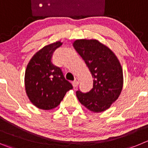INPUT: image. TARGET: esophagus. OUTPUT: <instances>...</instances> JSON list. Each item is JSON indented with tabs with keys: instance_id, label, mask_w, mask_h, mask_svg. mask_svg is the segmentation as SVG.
I'll use <instances>...</instances> for the list:
<instances>
[{
	"instance_id": "esophagus-1",
	"label": "esophagus",
	"mask_w": 148,
	"mask_h": 148,
	"mask_svg": "<svg viewBox=\"0 0 148 148\" xmlns=\"http://www.w3.org/2000/svg\"><path fill=\"white\" fill-rule=\"evenodd\" d=\"M72 84H73V86H74V87H77V85H78V84H79V78H78V77H76L75 79L73 81Z\"/></svg>"
}]
</instances>
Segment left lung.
Masks as SVG:
<instances>
[{"instance_id": "left-lung-1", "label": "left lung", "mask_w": 148, "mask_h": 148, "mask_svg": "<svg viewBox=\"0 0 148 148\" xmlns=\"http://www.w3.org/2000/svg\"><path fill=\"white\" fill-rule=\"evenodd\" d=\"M74 47L85 60L93 78V88L83 93L77 91L82 105L93 112H101L119 97L123 77L121 65L114 52L96 39H79Z\"/></svg>"}]
</instances>
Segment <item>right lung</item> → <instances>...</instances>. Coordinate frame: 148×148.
<instances>
[{
    "label": "right lung",
    "instance_id": "1",
    "mask_svg": "<svg viewBox=\"0 0 148 148\" xmlns=\"http://www.w3.org/2000/svg\"><path fill=\"white\" fill-rule=\"evenodd\" d=\"M61 45L60 41H57L44 47L33 56L26 68V93L31 103L41 110L57 107L66 92L73 88L61 69L52 62L53 52Z\"/></svg>",
    "mask_w": 148,
    "mask_h": 148
}]
</instances>
